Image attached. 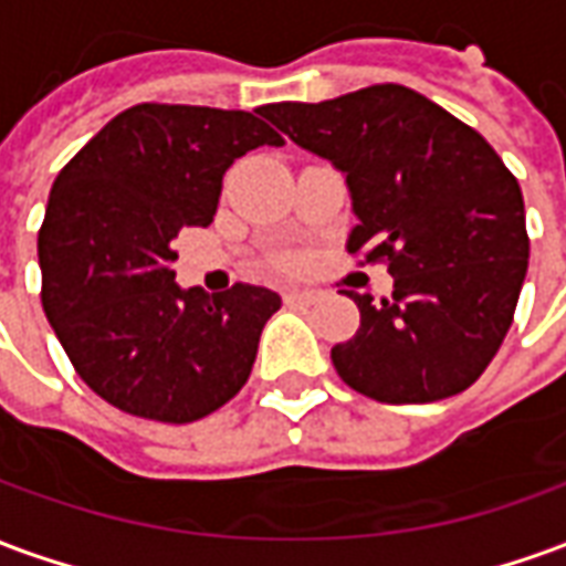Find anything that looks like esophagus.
Returning a JSON list of instances; mask_svg holds the SVG:
<instances>
[{
  "label": "esophagus",
  "mask_w": 566,
  "mask_h": 566,
  "mask_svg": "<svg viewBox=\"0 0 566 566\" xmlns=\"http://www.w3.org/2000/svg\"><path fill=\"white\" fill-rule=\"evenodd\" d=\"M318 291H300V287H294V291H284V303L287 306H312V303H318Z\"/></svg>",
  "instance_id": "obj_1"
}]
</instances>
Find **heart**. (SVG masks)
Returning <instances> with one entry per match:
<instances>
[{
  "mask_svg": "<svg viewBox=\"0 0 566 566\" xmlns=\"http://www.w3.org/2000/svg\"><path fill=\"white\" fill-rule=\"evenodd\" d=\"M279 266H291V258H284L282 254V258H279Z\"/></svg>",
  "mask_w": 566,
  "mask_h": 566,
  "instance_id": "heart-1",
  "label": "heart"
}]
</instances>
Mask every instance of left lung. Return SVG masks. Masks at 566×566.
<instances>
[{"label": "left lung", "instance_id": "1", "mask_svg": "<svg viewBox=\"0 0 566 566\" xmlns=\"http://www.w3.org/2000/svg\"><path fill=\"white\" fill-rule=\"evenodd\" d=\"M260 115L345 175L357 214L348 254L394 275L379 306L348 294L360 327L333 345L339 379L379 403L467 391L510 331L531 254L522 187L497 150L403 84Z\"/></svg>", "mask_w": 566, "mask_h": 566}]
</instances>
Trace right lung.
<instances>
[{
  "instance_id": "obj_1",
  "label": "right lung",
  "mask_w": 566,
  "mask_h": 566,
  "mask_svg": "<svg viewBox=\"0 0 566 566\" xmlns=\"http://www.w3.org/2000/svg\"><path fill=\"white\" fill-rule=\"evenodd\" d=\"M282 142L251 112L142 103L60 169L39 230L42 306L105 403L187 424L242 391L282 296L242 282L181 291L172 242L209 227L235 157Z\"/></svg>"
}]
</instances>
